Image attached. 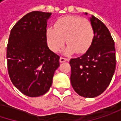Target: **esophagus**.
I'll use <instances>...</instances> for the list:
<instances>
[{"instance_id": "34e87169", "label": "esophagus", "mask_w": 121, "mask_h": 121, "mask_svg": "<svg viewBox=\"0 0 121 121\" xmlns=\"http://www.w3.org/2000/svg\"><path fill=\"white\" fill-rule=\"evenodd\" d=\"M69 61V60L66 59V58H64V57H61L60 59V61L61 63H63V62H65V61Z\"/></svg>"}]
</instances>
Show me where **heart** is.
<instances>
[{
    "mask_svg": "<svg viewBox=\"0 0 121 121\" xmlns=\"http://www.w3.org/2000/svg\"><path fill=\"white\" fill-rule=\"evenodd\" d=\"M46 37L50 50L55 52L64 46L66 40L68 45L62 52L64 55H69L75 52L83 54L92 43L94 30L88 19L77 16H67L56 22L55 29L48 28Z\"/></svg>",
    "mask_w": 121,
    "mask_h": 121,
    "instance_id": "b5f03b06",
    "label": "heart"
}]
</instances>
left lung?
<instances>
[{"label":"left lung","instance_id":"8db88e82","mask_svg":"<svg viewBox=\"0 0 121 121\" xmlns=\"http://www.w3.org/2000/svg\"><path fill=\"white\" fill-rule=\"evenodd\" d=\"M90 22L94 30L92 43L85 54L70 60V79L80 96L93 98L101 95L110 84L116 61L114 41L107 27L93 15Z\"/></svg>","mask_w":121,"mask_h":121}]
</instances>
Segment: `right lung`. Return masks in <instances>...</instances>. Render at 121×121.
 Wrapping results in <instances>:
<instances>
[{"label":"right lung","mask_w":121,"mask_h":121,"mask_svg":"<svg viewBox=\"0 0 121 121\" xmlns=\"http://www.w3.org/2000/svg\"><path fill=\"white\" fill-rule=\"evenodd\" d=\"M51 15V12H29L10 31L7 48L9 76L15 87L29 97L45 94L60 66V57L47 45V23Z\"/></svg>","instance_id":"right-lung-1"}]
</instances>
